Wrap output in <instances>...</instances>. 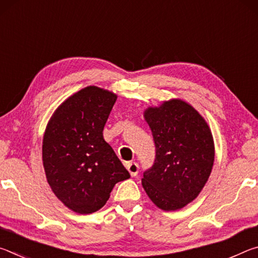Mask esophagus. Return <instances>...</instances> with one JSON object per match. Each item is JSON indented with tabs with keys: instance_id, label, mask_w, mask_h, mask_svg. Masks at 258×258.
Segmentation results:
<instances>
[{
	"instance_id": "34e87169",
	"label": "esophagus",
	"mask_w": 258,
	"mask_h": 258,
	"mask_svg": "<svg viewBox=\"0 0 258 258\" xmlns=\"http://www.w3.org/2000/svg\"><path fill=\"white\" fill-rule=\"evenodd\" d=\"M125 167L127 168V171L132 176H137L139 173V164L135 163V161H128V163H125Z\"/></svg>"
}]
</instances>
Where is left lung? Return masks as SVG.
<instances>
[{
	"instance_id": "left-lung-1",
	"label": "left lung",
	"mask_w": 258,
	"mask_h": 258,
	"mask_svg": "<svg viewBox=\"0 0 258 258\" xmlns=\"http://www.w3.org/2000/svg\"><path fill=\"white\" fill-rule=\"evenodd\" d=\"M145 118L154 137L156 158L142 185L156 206L176 211L202 191L214 164V141L197 110L181 100L149 108Z\"/></svg>"
}]
</instances>
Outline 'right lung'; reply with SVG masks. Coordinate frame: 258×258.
<instances>
[{
  "label": "right lung",
  "mask_w": 258,
  "mask_h": 258,
  "mask_svg": "<svg viewBox=\"0 0 258 258\" xmlns=\"http://www.w3.org/2000/svg\"><path fill=\"white\" fill-rule=\"evenodd\" d=\"M116 99L106 90L87 86L56 109L45 130L47 182L56 197L78 214L99 211L116 183L131 177L102 134Z\"/></svg>",
  "instance_id": "obj_1"
}]
</instances>
